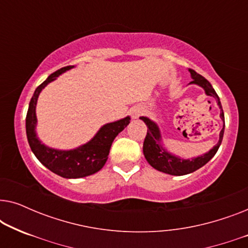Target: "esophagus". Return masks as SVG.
Here are the masks:
<instances>
[{
  "label": "esophagus",
  "instance_id": "obj_1",
  "mask_svg": "<svg viewBox=\"0 0 248 248\" xmlns=\"http://www.w3.org/2000/svg\"><path fill=\"white\" fill-rule=\"evenodd\" d=\"M141 114H142V108L141 107H135L131 111V115H132V117H133V118H138Z\"/></svg>",
  "mask_w": 248,
  "mask_h": 248
}]
</instances>
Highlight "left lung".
Wrapping results in <instances>:
<instances>
[{"instance_id":"8db88e82","label":"left lung","mask_w":248,"mask_h":248,"mask_svg":"<svg viewBox=\"0 0 248 248\" xmlns=\"http://www.w3.org/2000/svg\"><path fill=\"white\" fill-rule=\"evenodd\" d=\"M189 72H191V76L193 78V81H191V83L199 84L200 87H202L203 89L205 90V93L208 94V96L215 97L217 101H218L220 109H221L220 117H221V120L223 121V127L221 132H220L219 142L208 152V154H204L203 155H201V157L187 159V160H185V159H181L178 157H175V155H172L170 154H168V152L161 147L160 132H159V128L155 122L150 121L148 117H144V116L140 117L148 127L147 135H145V139L143 142V155L145 159H147V161L155 169H157L159 171L166 172V174H169V175L182 176L186 174H191V172L198 170L199 168H201L202 166H204L206 162H208L210 159L217 154L220 144H221L223 132H225V115H223L221 103H220L218 94H217L215 89L212 88L211 83H210L204 77H202L201 74H198L194 70L192 69H189Z\"/></svg>"}]
</instances>
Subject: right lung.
<instances>
[{
  "mask_svg": "<svg viewBox=\"0 0 248 248\" xmlns=\"http://www.w3.org/2000/svg\"><path fill=\"white\" fill-rule=\"evenodd\" d=\"M73 66H64L62 69L55 71L50 74L33 93V96L29 103L28 113L26 117V132L28 143L37 159L42 164L49 169L50 171L55 172L56 175L64 178H81L86 176L93 175L99 171L104 165L106 164L109 150L114 139L121 133L127 124L130 123V117H125L114 123H108L104 125L98 131L91 141L87 144L74 149V150L62 151L50 149L44 145L38 140L36 135V104L38 96L44 88L49 82L56 79L61 73L72 69Z\"/></svg>",
  "mask_w": 248,
  "mask_h": 248,
  "instance_id": "add662e5",
  "label": "right lung"
}]
</instances>
